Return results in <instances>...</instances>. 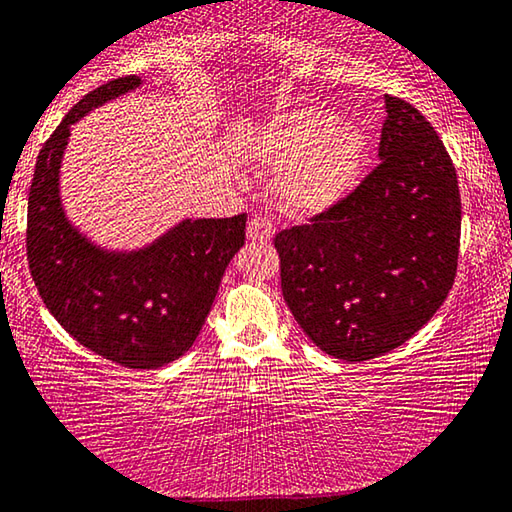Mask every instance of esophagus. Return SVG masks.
<instances>
[{
    "instance_id": "1",
    "label": "esophagus",
    "mask_w": 512,
    "mask_h": 512,
    "mask_svg": "<svg viewBox=\"0 0 512 512\" xmlns=\"http://www.w3.org/2000/svg\"><path fill=\"white\" fill-rule=\"evenodd\" d=\"M273 232H275L273 230V223L266 216L255 214L253 218H250V223H248V239L264 243V241H271Z\"/></svg>"
}]
</instances>
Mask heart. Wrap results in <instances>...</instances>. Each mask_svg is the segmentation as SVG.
<instances>
[{"instance_id": "heart-1", "label": "heart", "mask_w": 512, "mask_h": 512, "mask_svg": "<svg viewBox=\"0 0 512 512\" xmlns=\"http://www.w3.org/2000/svg\"><path fill=\"white\" fill-rule=\"evenodd\" d=\"M316 109H298L271 118L255 136V150L280 170L278 191L294 214H321L358 184L364 161V134L358 125Z\"/></svg>"}]
</instances>
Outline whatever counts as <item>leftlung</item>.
<instances>
[{
    "label": "left lung",
    "mask_w": 512,
    "mask_h": 512,
    "mask_svg": "<svg viewBox=\"0 0 512 512\" xmlns=\"http://www.w3.org/2000/svg\"><path fill=\"white\" fill-rule=\"evenodd\" d=\"M380 164L310 223L275 234L280 285L323 353L364 362L424 328L449 296L460 248V191L433 125L385 95Z\"/></svg>",
    "instance_id": "obj_1"
}]
</instances>
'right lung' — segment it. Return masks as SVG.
Wrapping results in <instances>:
<instances>
[{
	"mask_svg": "<svg viewBox=\"0 0 512 512\" xmlns=\"http://www.w3.org/2000/svg\"><path fill=\"white\" fill-rule=\"evenodd\" d=\"M141 86L118 77L70 109L38 154L27 209V259L38 294L81 346L127 369H157L184 355L200 335L218 285L246 241V214L186 218L129 253L88 241L59 196L70 127L95 107Z\"/></svg>",
	"mask_w": 512,
	"mask_h": 512,
	"instance_id": "1",
	"label": "right lung"
}]
</instances>
